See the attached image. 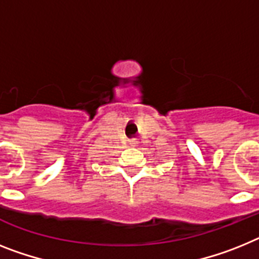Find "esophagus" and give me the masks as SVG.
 <instances>
[{
  "label": "esophagus",
  "mask_w": 259,
  "mask_h": 259,
  "mask_svg": "<svg viewBox=\"0 0 259 259\" xmlns=\"http://www.w3.org/2000/svg\"><path fill=\"white\" fill-rule=\"evenodd\" d=\"M130 145H132V146H137V145H138V141L132 140V141H130Z\"/></svg>",
  "instance_id": "obj_1"
}]
</instances>
